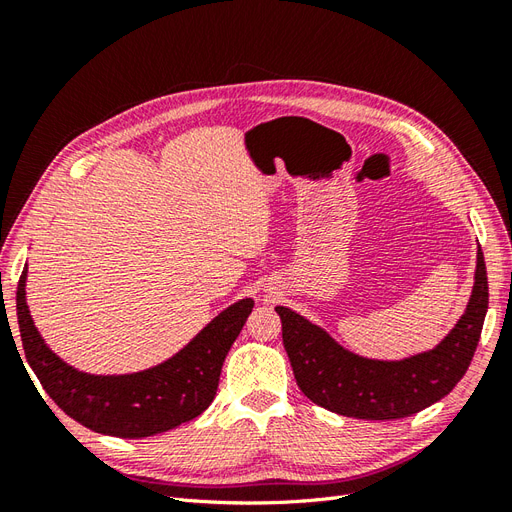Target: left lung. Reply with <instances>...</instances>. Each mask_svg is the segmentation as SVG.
<instances>
[{"label": "left lung", "mask_w": 512, "mask_h": 512, "mask_svg": "<svg viewBox=\"0 0 512 512\" xmlns=\"http://www.w3.org/2000/svg\"><path fill=\"white\" fill-rule=\"evenodd\" d=\"M474 280L466 314L444 342L393 363L356 356L288 307H275L299 389L322 408L365 421H393L436 404L468 371L483 331L489 286L480 250Z\"/></svg>", "instance_id": "8db88e82"}]
</instances>
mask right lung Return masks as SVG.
<instances>
[{
    "mask_svg": "<svg viewBox=\"0 0 512 512\" xmlns=\"http://www.w3.org/2000/svg\"><path fill=\"white\" fill-rule=\"evenodd\" d=\"M25 277L17 288L21 342L42 389L74 421L117 438H147L203 414L215 397L220 371L254 301L241 299L211 320L166 363L130 376H89L46 348L25 303Z\"/></svg>",
    "mask_w": 512,
    "mask_h": 512,
    "instance_id": "obj_1",
    "label": "right lung"
}]
</instances>
